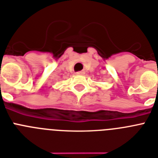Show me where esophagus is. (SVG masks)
<instances>
[{
	"mask_svg": "<svg viewBox=\"0 0 158 158\" xmlns=\"http://www.w3.org/2000/svg\"><path fill=\"white\" fill-rule=\"evenodd\" d=\"M76 75H84V71H78V72H76Z\"/></svg>",
	"mask_w": 158,
	"mask_h": 158,
	"instance_id": "34e87169",
	"label": "esophagus"
}]
</instances>
